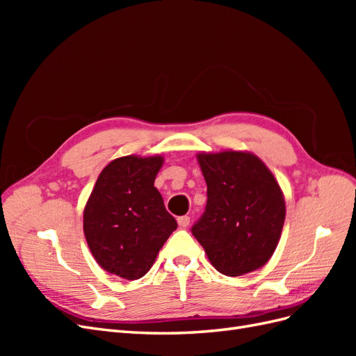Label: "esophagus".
Masks as SVG:
<instances>
[{"label":"esophagus","instance_id":"obj_1","mask_svg":"<svg viewBox=\"0 0 356 356\" xmlns=\"http://www.w3.org/2000/svg\"><path fill=\"white\" fill-rule=\"evenodd\" d=\"M190 224V217H187V215H182V217H178V225L181 229H186L188 227Z\"/></svg>","mask_w":356,"mask_h":356}]
</instances>
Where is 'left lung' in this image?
<instances>
[{
  "label": "left lung",
  "instance_id": "1",
  "mask_svg": "<svg viewBox=\"0 0 356 356\" xmlns=\"http://www.w3.org/2000/svg\"><path fill=\"white\" fill-rule=\"evenodd\" d=\"M208 202L191 233L211 264L225 276L263 267L273 255L285 221L276 178L252 153H199Z\"/></svg>",
  "mask_w": 356,
  "mask_h": 356
}]
</instances>
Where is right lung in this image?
<instances>
[{"mask_svg": "<svg viewBox=\"0 0 356 356\" xmlns=\"http://www.w3.org/2000/svg\"><path fill=\"white\" fill-rule=\"evenodd\" d=\"M163 157L124 156L99 174L83 213L86 241L104 270L143 277L178 224L154 187Z\"/></svg>", "mask_w": 356, "mask_h": 356, "instance_id": "1", "label": "right lung"}]
</instances>
